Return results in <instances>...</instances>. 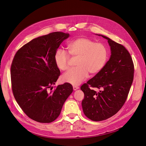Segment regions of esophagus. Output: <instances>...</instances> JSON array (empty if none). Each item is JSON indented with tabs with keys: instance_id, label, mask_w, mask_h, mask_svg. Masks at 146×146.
<instances>
[{
	"instance_id": "obj_1",
	"label": "esophagus",
	"mask_w": 146,
	"mask_h": 146,
	"mask_svg": "<svg viewBox=\"0 0 146 146\" xmlns=\"http://www.w3.org/2000/svg\"><path fill=\"white\" fill-rule=\"evenodd\" d=\"M73 90L76 91V90H78V89H79V87H78V86H73Z\"/></svg>"
}]
</instances>
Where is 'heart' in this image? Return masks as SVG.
I'll return each mask as SVG.
<instances>
[{"instance_id":"obj_1","label":"heart","mask_w":146,"mask_h":146,"mask_svg":"<svg viewBox=\"0 0 146 146\" xmlns=\"http://www.w3.org/2000/svg\"><path fill=\"white\" fill-rule=\"evenodd\" d=\"M70 55L78 56L76 67L72 68L62 76L63 82L78 85L87 77L88 73L96 74L102 70L109 58V49L101 43H95L88 38L80 37L67 45ZM70 56L64 49H58L54 54L56 66L61 70L68 67Z\"/></svg>"}]
</instances>
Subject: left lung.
<instances>
[{"label":"left lung","mask_w":146,"mask_h":146,"mask_svg":"<svg viewBox=\"0 0 146 146\" xmlns=\"http://www.w3.org/2000/svg\"><path fill=\"white\" fill-rule=\"evenodd\" d=\"M111 56L102 70L82 85L84 93L82 106L85 115L93 121L111 117L122 108L128 97L134 79V66L131 56L123 45L110 38ZM90 87L101 88L97 93Z\"/></svg>","instance_id":"obj_1"}]
</instances>
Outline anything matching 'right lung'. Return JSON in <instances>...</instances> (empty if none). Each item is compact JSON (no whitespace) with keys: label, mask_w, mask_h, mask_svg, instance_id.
Masks as SVG:
<instances>
[{"label":"right lung","mask_w":146,"mask_h":146,"mask_svg":"<svg viewBox=\"0 0 146 146\" xmlns=\"http://www.w3.org/2000/svg\"><path fill=\"white\" fill-rule=\"evenodd\" d=\"M68 33H50L31 40L15 54L11 67L12 90L17 103L30 119L50 123L57 118L73 92L71 84L55 85L60 75L54 54Z\"/></svg>","instance_id":"1"}]
</instances>
